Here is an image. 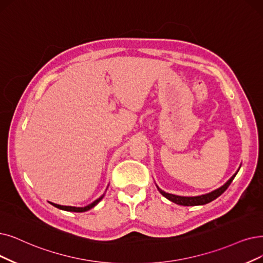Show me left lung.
<instances>
[{"mask_svg":"<svg viewBox=\"0 0 263 263\" xmlns=\"http://www.w3.org/2000/svg\"><path fill=\"white\" fill-rule=\"evenodd\" d=\"M240 166L238 167L237 172L230 178V179L222 185L220 186L218 189H216V190L209 192V193H206V194H202V195H197V196H180V195H175V194H171V193H167L165 191H163L162 189H160L159 186L156 185L157 190L160 191V193L165 196L167 199H170L171 202L175 203V204H178V205H182V206H197V205H205V204H208L211 203L212 201H214V199H216L217 197H219L220 195H221L229 187V185L231 184V182L233 181L234 177L236 176V174L238 173Z\"/></svg>","mask_w":263,"mask_h":263,"instance_id":"1","label":"left lung"}]
</instances>
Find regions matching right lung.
<instances>
[{"label":"right lung","mask_w":263,"mask_h":263,"mask_svg":"<svg viewBox=\"0 0 263 263\" xmlns=\"http://www.w3.org/2000/svg\"><path fill=\"white\" fill-rule=\"evenodd\" d=\"M104 194H102L99 198H97L96 201H93L91 204L85 206V207H74V206H62V205H58V204H54V203H50L52 206H55L59 209H61V211H66V212H73V213H84V212H87L89 211V209H91L92 207H95L101 199L103 198Z\"/></svg>","instance_id":"1"}]
</instances>
